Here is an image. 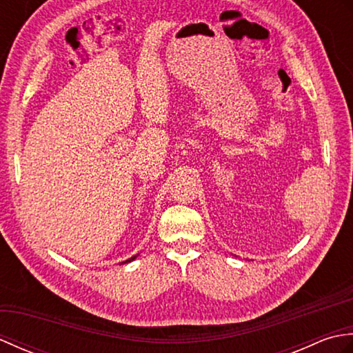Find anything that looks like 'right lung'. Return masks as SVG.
Returning <instances> with one entry per match:
<instances>
[{"label": "right lung", "instance_id": "right-lung-1", "mask_svg": "<svg viewBox=\"0 0 353 353\" xmlns=\"http://www.w3.org/2000/svg\"><path fill=\"white\" fill-rule=\"evenodd\" d=\"M133 259H134V256H133V258H132V259H129V261H125V262H130V261H133Z\"/></svg>", "mask_w": 353, "mask_h": 353}]
</instances>
